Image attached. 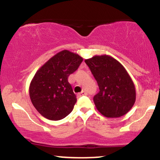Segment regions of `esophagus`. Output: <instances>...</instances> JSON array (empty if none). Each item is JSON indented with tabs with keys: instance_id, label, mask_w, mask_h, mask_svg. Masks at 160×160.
Returning a JSON list of instances; mask_svg holds the SVG:
<instances>
[{
	"instance_id": "esophagus-1",
	"label": "esophagus",
	"mask_w": 160,
	"mask_h": 160,
	"mask_svg": "<svg viewBox=\"0 0 160 160\" xmlns=\"http://www.w3.org/2000/svg\"><path fill=\"white\" fill-rule=\"evenodd\" d=\"M87 95V93H86V91H82L81 92L78 93V95L79 97L82 96V95Z\"/></svg>"
}]
</instances>
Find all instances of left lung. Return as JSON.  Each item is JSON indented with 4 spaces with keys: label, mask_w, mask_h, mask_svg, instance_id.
<instances>
[{
    "label": "left lung",
    "mask_w": 160,
    "mask_h": 160,
    "mask_svg": "<svg viewBox=\"0 0 160 160\" xmlns=\"http://www.w3.org/2000/svg\"><path fill=\"white\" fill-rule=\"evenodd\" d=\"M99 87L93 101L97 110L108 118L128 113L136 99L135 84L120 62L108 55L94 56L85 60Z\"/></svg>",
    "instance_id": "1"
}]
</instances>
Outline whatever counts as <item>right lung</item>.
I'll use <instances>...</instances> for the list:
<instances>
[{
    "label": "right lung",
    "instance_id": "right-lung-1",
    "mask_svg": "<svg viewBox=\"0 0 160 160\" xmlns=\"http://www.w3.org/2000/svg\"><path fill=\"white\" fill-rule=\"evenodd\" d=\"M82 59L77 53L65 49L37 71L29 86V95L34 107L45 118L60 120L73 111L77 98L68 78Z\"/></svg>",
    "mask_w": 160,
    "mask_h": 160
}]
</instances>
